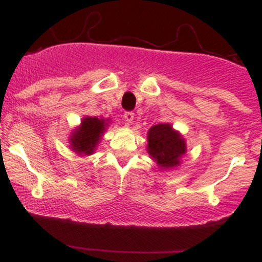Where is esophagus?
<instances>
[{
  "mask_svg": "<svg viewBox=\"0 0 262 262\" xmlns=\"http://www.w3.org/2000/svg\"><path fill=\"white\" fill-rule=\"evenodd\" d=\"M123 116H124L125 122H128V123H132V121L134 119V113L133 112H125L124 114H123Z\"/></svg>",
  "mask_w": 262,
  "mask_h": 262,
  "instance_id": "1",
  "label": "esophagus"
}]
</instances>
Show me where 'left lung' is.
<instances>
[{"mask_svg": "<svg viewBox=\"0 0 262 262\" xmlns=\"http://www.w3.org/2000/svg\"><path fill=\"white\" fill-rule=\"evenodd\" d=\"M148 151L161 167L169 169L180 164L186 144L170 124H158L148 133Z\"/></svg>", "mask_w": 262, "mask_h": 262, "instance_id": "8db88e82", "label": "left lung"}]
</instances>
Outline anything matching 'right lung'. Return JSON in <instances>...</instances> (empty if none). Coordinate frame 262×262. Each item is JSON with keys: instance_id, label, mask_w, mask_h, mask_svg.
<instances>
[{"instance_id": "1", "label": "right lung", "mask_w": 262, "mask_h": 262, "mask_svg": "<svg viewBox=\"0 0 262 262\" xmlns=\"http://www.w3.org/2000/svg\"><path fill=\"white\" fill-rule=\"evenodd\" d=\"M103 119L97 117H87L81 123V127L74 132L71 137V148L80 154H92L96 145L100 141V138L104 130Z\"/></svg>"}]
</instances>
